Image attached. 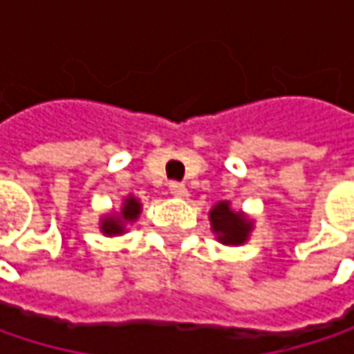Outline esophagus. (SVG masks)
<instances>
[{
  "instance_id": "esophagus-1",
  "label": "esophagus",
  "mask_w": 354,
  "mask_h": 354,
  "mask_svg": "<svg viewBox=\"0 0 354 354\" xmlns=\"http://www.w3.org/2000/svg\"><path fill=\"white\" fill-rule=\"evenodd\" d=\"M170 192H172L176 198H186V196H188V188H186L184 184H180V182H172V184H170Z\"/></svg>"
}]
</instances>
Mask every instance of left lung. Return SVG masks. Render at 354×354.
<instances>
[{
	"label": "left lung",
	"instance_id": "8db88e82",
	"mask_svg": "<svg viewBox=\"0 0 354 354\" xmlns=\"http://www.w3.org/2000/svg\"><path fill=\"white\" fill-rule=\"evenodd\" d=\"M211 232L223 246H242L254 232V219H250L242 209H234L232 201H219L209 211Z\"/></svg>",
	"mask_w": 354,
	"mask_h": 354
}]
</instances>
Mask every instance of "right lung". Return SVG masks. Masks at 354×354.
<instances>
[{"label":"right lung","instance_id":"right-lung-1","mask_svg":"<svg viewBox=\"0 0 354 354\" xmlns=\"http://www.w3.org/2000/svg\"><path fill=\"white\" fill-rule=\"evenodd\" d=\"M141 215V201L135 194H127L122 196L120 209H112L110 213L102 215L98 221V230L106 236V238H116L127 234L129 225H133Z\"/></svg>","mask_w":354,"mask_h":354}]
</instances>
